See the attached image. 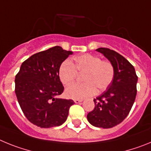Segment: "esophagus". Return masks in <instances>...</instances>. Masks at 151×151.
<instances>
[{
  "label": "esophagus",
  "mask_w": 151,
  "mask_h": 151,
  "mask_svg": "<svg viewBox=\"0 0 151 151\" xmlns=\"http://www.w3.org/2000/svg\"><path fill=\"white\" fill-rule=\"evenodd\" d=\"M82 99H75L74 100V102L76 103V104H78V103L82 102Z\"/></svg>",
  "instance_id": "34e87169"
}]
</instances>
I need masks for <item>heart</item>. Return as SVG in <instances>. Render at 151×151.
Here are the masks:
<instances>
[{"instance_id":"b5f03b06","label":"heart","mask_w":151,"mask_h":151,"mask_svg":"<svg viewBox=\"0 0 151 151\" xmlns=\"http://www.w3.org/2000/svg\"><path fill=\"white\" fill-rule=\"evenodd\" d=\"M77 73L82 74L83 83L74 84L66 88V95L73 99H82L106 90L113 82L115 69L110 61L101 60L99 57L90 54L74 58V63L65 60L59 67L58 75L63 85L68 86L74 82Z\"/></svg>"}]
</instances>
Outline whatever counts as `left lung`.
I'll list each match as a JSON object with an SVG mask.
<instances>
[{
  "label": "left lung",
  "mask_w": 151,
  "mask_h": 151,
  "mask_svg": "<svg viewBox=\"0 0 151 151\" xmlns=\"http://www.w3.org/2000/svg\"><path fill=\"white\" fill-rule=\"evenodd\" d=\"M96 50L113 63L115 76L106 91L94 99L95 106L88 113L87 119L95 127L110 129L129 115L137 94L138 76L134 66L115 50L106 47Z\"/></svg>",
  "instance_id": "left-lung-1"
}]
</instances>
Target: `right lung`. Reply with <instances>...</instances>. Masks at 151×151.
<instances>
[{
  "label": "right lung",
  "mask_w": 151,
  "mask_h": 151,
  "mask_svg": "<svg viewBox=\"0 0 151 151\" xmlns=\"http://www.w3.org/2000/svg\"><path fill=\"white\" fill-rule=\"evenodd\" d=\"M73 54L60 46L38 52L21 65L15 78V93L28 120L41 128L62 125L74 101L61 99L64 90L58 75L60 64Z\"/></svg>",
  "instance_id": "obj_1"
}]
</instances>
